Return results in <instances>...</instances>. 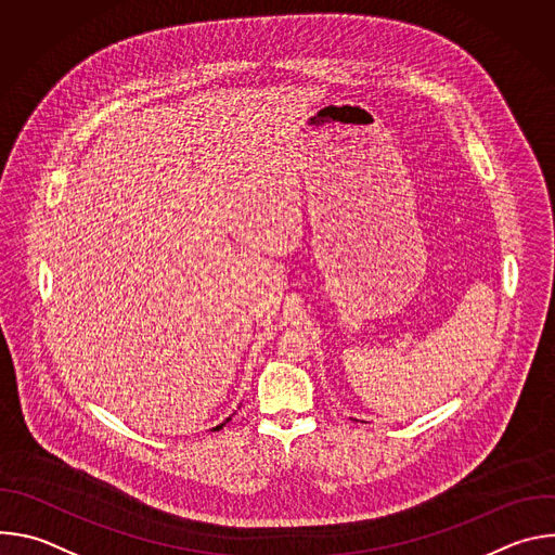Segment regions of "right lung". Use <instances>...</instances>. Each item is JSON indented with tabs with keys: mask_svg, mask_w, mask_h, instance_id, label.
Segmentation results:
<instances>
[{
	"mask_svg": "<svg viewBox=\"0 0 555 555\" xmlns=\"http://www.w3.org/2000/svg\"><path fill=\"white\" fill-rule=\"evenodd\" d=\"M219 428H221V426H217V430H219Z\"/></svg>",
	"mask_w": 555,
	"mask_h": 555,
	"instance_id": "add662e5",
	"label": "right lung"
}]
</instances>
